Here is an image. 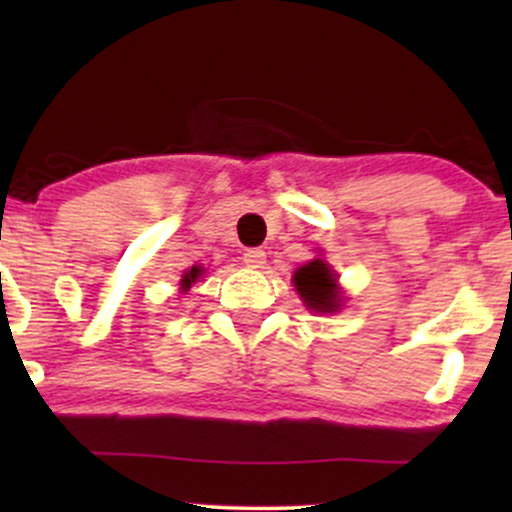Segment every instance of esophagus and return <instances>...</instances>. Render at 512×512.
Masks as SVG:
<instances>
[{
	"label": "esophagus",
	"mask_w": 512,
	"mask_h": 512,
	"mask_svg": "<svg viewBox=\"0 0 512 512\" xmlns=\"http://www.w3.org/2000/svg\"><path fill=\"white\" fill-rule=\"evenodd\" d=\"M243 262L248 264L250 269H262L264 264H267V252L260 250V248L245 250V255H243Z\"/></svg>",
	"instance_id": "esophagus-1"
}]
</instances>
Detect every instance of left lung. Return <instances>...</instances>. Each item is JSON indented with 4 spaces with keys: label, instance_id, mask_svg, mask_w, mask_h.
Masks as SVG:
<instances>
[{
    "label": "left lung",
    "instance_id": "8db88e82",
    "mask_svg": "<svg viewBox=\"0 0 512 512\" xmlns=\"http://www.w3.org/2000/svg\"><path fill=\"white\" fill-rule=\"evenodd\" d=\"M293 286L303 298L305 308L315 313H337L342 308V293L337 286V274L322 260H313L296 269Z\"/></svg>",
    "mask_w": 512,
    "mask_h": 512
}]
</instances>
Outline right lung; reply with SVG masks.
I'll use <instances>...</instances> for the list:
<instances>
[{
  "label": "right lung",
  "mask_w": 512,
  "mask_h": 512,
  "mask_svg": "<svg viewBox=\"0 0 512 512\" xmlns=\"http://www.w3.org/2000/svg\"><path fill=\"white\" fill-rule=\"evenodd\" d=\"M204 274H207V269H204V267H197V264H195V267H190L185 274H182L180 289H182V291H190L192 284H197V281L202 279Z\"/></svg>",
  "instance_id": "add662e5"
}]
</instances>
